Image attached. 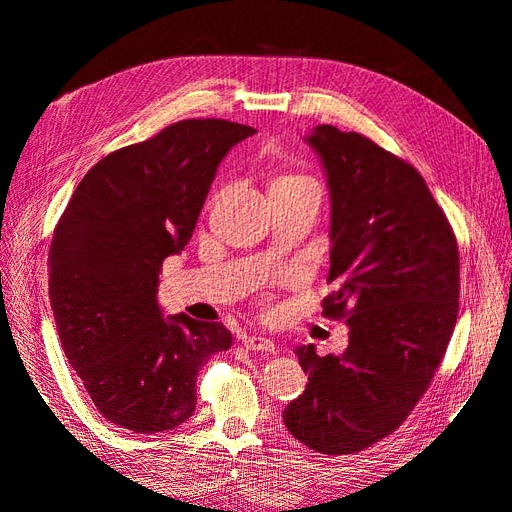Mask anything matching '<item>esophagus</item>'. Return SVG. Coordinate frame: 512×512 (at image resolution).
Here are the masks:
<instances>
[{"label": "esophagus", "mask_w": 512, "mask_h": 512, "mask_svg": "<svg viewBox=\"0 0 512 512\" xmlns=\"http://www.w3.org/2000/svg\"><path fill=\"white\" fill-rule=\"evenodd\" d=\"M243 346L245 350L250 352H275V344L271 342V339L267 337H258V335H252V337H245L243 339Z\"/></svg>", "instance_id": "1"}]
</instances>
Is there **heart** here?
<instances>
[{
	"label": "heart",
	"mask_w": 512,
	"mask_h": 512,
	"mask_svg": "<svg viewBox=\"0 0 512 512\" xmlns=\"http://www.w3.org/2000/svg\"><path fill=\"white\" fill-rule=\"evenodd\" d=\"M303 192L320 194L318 181L305 173H294V170H288V173L275 175L269 181V196H288V194H303Z\"/></svg>",
	"instance_id": "1"
}]
</instances>
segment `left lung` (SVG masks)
I'll list each match as a JSON object with an SVG mask.
<instances>
[{
  "mask_svg": "<svg viewBox=\"0 0 512 512\" xmlns=\"http://www.w3.org/2000/svg\"><path fill=\"white\" fill-rule=\"evenodd\" d=\"M331 192L333 292L344 354L297 348L309 382L284 410L288 431L322 455H352L406 421L442 363L459 309V247L418 170L359 132L307 136Z\"/></svg>",
  "mask_w": 512,
  "mask_h": 512,
  "instance_id": "obj_1",
  "label": "left lung"
}]
</instances>
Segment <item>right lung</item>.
<instances>
[{
  "mask_svg": "<svg viewBox=\"0 0 512 512\" xmlns=\"http://www.w3.org/2000/svg\"><path fill=\"white\" fill-rule=\"evenodd\" d=\"M256 130L183 119L102 158L76 185L49 250V297L68 363L100 414L134 433L185 423L196 374L232 344L222 322L164 318V258L188 245L222 158Z\"/></svg>",
  "mask_w": 512,
  "mask_h": 512,
  "instance_id": "add662e5",
  "label": "right lung"
}]
</instances>
